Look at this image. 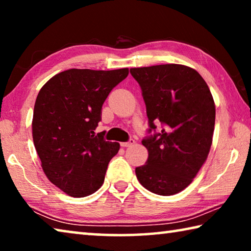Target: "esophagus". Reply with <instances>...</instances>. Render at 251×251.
I'll return each instance as SVG.
<instances>
[{
    "label": "esophagus",
    "mask_w": 251,
    "mask_h": 251,
    "mask_svg": "<svg viewBox=\"0 0 251 251\" xmlns=\"http://www.w3.org/2000/svg\"><path fill=\"white\" fill-rule=\"evenodd\" d=\"M135 144V141L133 138H130L128 142H124V143H121V146H123V147H129V146H131V145H134Z\"/></svg>",
    "instance_id": "obj_1"
}]
</instances>
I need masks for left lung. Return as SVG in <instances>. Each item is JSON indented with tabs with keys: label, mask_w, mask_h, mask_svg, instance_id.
I'll return each mask as SVG.
<instances>
[{
	"label": "left lung",
	"mask_w": 251,
	"mask_h": 251,
	"mask_svg": "<svg viewBox=\"0 0 251 251\" xmlns=\"http://www.w3.org/2000/svg\"><path fill=\"white\" fill-rule=\"evenodd\" d=\"M130 74L141 86L150 126L142 141L148 158L136 167V176L150 192L172 196L193 181L209 154L214 99L201 74L188 66L138 67Z\"/></svg>",
	"instance_id": "left-lung-1"
}]
</instances>
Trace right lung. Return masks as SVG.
<instances>
[{
	"instance_id": "1",
	"label": "right lung",
	"mask_w": 251,
	"mask_h": 251,
	"mask_svg": "<svg viewBox=\"0 0 251 251\" xmlns=\"http://www.w3.org/2000/svg\"><path fill=\"white\" fill-rule=\"evenodd\" d=\"M128 69H71L53 76L34 105L32 133L42 168L50 181L72 197L94 194L103 185L120 144L95 135L101 106Z\"/></svg>"
}]
</instances>
